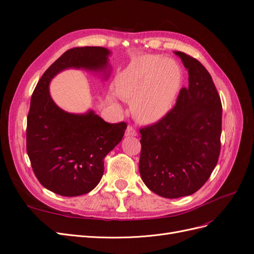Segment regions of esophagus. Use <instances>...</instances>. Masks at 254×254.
I'll use <instances>...</instances> for the list:
<instances>
[{
    "instance_id": "esophagus-1",
    "label": "esophagus",
    "mask_w": 254,
    "mask_h": 254,
    "mask_svg": "<svg viewBox=\"0 0 254 254\" xmlns=\"http://www.w3.org/2000/svg\"><path fill=\"white\" fill-rule=\"evenodd\" d=\"M136 131H135V129L133 128V127H131V126H128L127 127V129H126V132H125V135L126 136H136Z\"/></svg>"
}]
</instances>
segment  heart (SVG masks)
Listing matches in <instances>:
<instances>
[{
	"label": "heart",
	"instance_id": "heart-1",
	"mask_svg": "<svg viewBox=\"0 0 254 254\" xmlns=\"http://www.w3.org/2000/svg\"><path fill=\"white\" fill-rule=\"evenodd\" d=\"M182 82V68L176 60L143 55L134 58L115 76L114 90L130 101L137 121L152 124L172 110Z\"/></svg>",
	"mask_w": 254,
	"mask_h": 254
}]
</instances>
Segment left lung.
Segmentation results:
<instances>
[{"label":"left lung","mask_w":254,"mask_h":254,"mask_svg":"<svg viewBox=\"0 0 254 254\" xmlns=\"http://www.w3.org/2000/svg\"><path fill=\"white\" fill-rule=\"evenodd\" d=\"M189 72L174 109L140 130L141 178L164 198L190 196L210 178L220 152L222 107L210 73L193 57L174 52Z\"/></svg>","instance_id":"1"}]
</instances>
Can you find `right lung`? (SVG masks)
<instances>
[{
    "label": "right lung",
    "instance_id": "1",
    "mask_svg": "<svg viewBox=\"0 0 254 254\" xmlns=\"http://www.w3.org/2000/svg\"><path fill=\"white\" fill-rule=\"evenodd\" d=\"M106 48L84 47L66 51L44 72L30 99L26 149L37 179L61 196L87 194L101 181L104 159L124 136L126 123L109 124L93 110L70 113L58 107L50 93V83L67 68L111 74Z\"/></svg>",
    "mask_w": 254,
    "mask_h": 254
}]
</instances>
